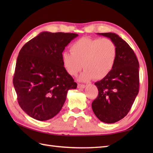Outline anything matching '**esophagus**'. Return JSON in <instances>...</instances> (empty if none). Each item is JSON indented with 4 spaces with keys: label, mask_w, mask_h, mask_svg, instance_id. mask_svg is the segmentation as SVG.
Instances as JSON below:
<instances>
[{
    "label": "esophagus",
    "mask_w": 153,
    "mask_h": 153,
    "mask_svg": "<svg viewBox=\"0 0 153 153\" xmlns=\"http://www.w3.org/2000/svg\"><path fill=\"white\" fill-rule=\"evenodd\" d=\"M85 85H83V84H81V83L77 84V88H79V89H83V88H85Z\"/></svg>",
    "instance_id": "1"
}]
</instances>
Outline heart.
I'll list each match as a JSON object with an SVG mask.
<instances>
[{"mask_svg": "<svg viewBox=\"0 0 153 153\" xmlns=\"http://www.w3.org/2000/svg\"><path fill=\"white\" fill-rule=\"evenodd\" d=\"M70 51L63 53V65L71 76H76L83 68L79 77L82 81L101 79L108 76L117 55L116 45L108 38L82 37L71 45Z\"/></svg>", "mask_w": 153, "mask_h": 153, "instance_id": "1", "label": "heart"}]
</instances>
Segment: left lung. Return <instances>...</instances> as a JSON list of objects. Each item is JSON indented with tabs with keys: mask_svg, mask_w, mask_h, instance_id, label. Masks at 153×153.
Segmentation results:
<instances>
[{
	"mask_svg": "<svg viewBox=\"0 0 153 153\" xmlns=\"http://www.w3.org/2000/svg\"><path fill=\"white\" fill-rule=\"evenodd\" d=\"M116 45L115 64L108 76L95 83L99 91L92 109L100 121L115 123L128 114L139 93V64L130 46L114 33H101Z\"/></svg>",
	"mask_w": 153,
	"mask_h": 153,
	"instance_id": "1",
	"label": "left lung"
}]
</instances>
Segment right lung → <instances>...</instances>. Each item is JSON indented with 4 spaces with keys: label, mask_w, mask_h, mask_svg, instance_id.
<instances>
[{
    "label": "right lung",
    "mask_w": 153,
    "mask_h": 153,
    "mask_svg": "<svg viewBox=\"0 0 153 153\" xmlns=\"http://www.w3.org/2000/svg\"><path fill=\"white\" fill-rule=\"evenodd\" d=\"M76 33L42 32L25 43L16 60L13 84L22 109L45 121L60 111L77 83L62 63V52Z\"/></svg>",
    "instance_id": "obj_1"
}]
</instances>
